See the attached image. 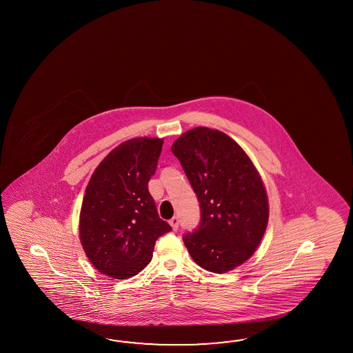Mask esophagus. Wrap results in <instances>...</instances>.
Listing matches in <instances>:
<instances>
[{
  "label": "esophagus",
  "instance_id": "1",
  "mask_svg": "<svg viewBox=\"0 0 353 353\" xmlns=\"http://www.w3.org/2000/svg\"><path fill=\"white\" fill-rule=\"evenodd\" d=\"M169 223L172 225V228H173L174 231H176L178 227H179V219H178V217H173L169 221Z\"/></svg>",
  "mask_w": 353,
  "mask_h": 353
}]
</instances>
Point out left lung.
<instances>
[{"mask_svg": "<svg viewBox=\"0 0 353 353\" xmlns=\"http://www.w3.org/2000/svg\"><path fill=\"white\" fill-rule=\"evenodd\" d=\"M172 151L201 204V225L183 237L189 255L210 272L239 268L254 255L269 222L261 175L239 143L213 128L189 130Z\"/></svg>", "mask_w": 353, "mask_h": 353, "instance_id": "8db88e82", "label": "left lung"}]
</instances>
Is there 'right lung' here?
<instances>
[{
  "label": "right lung",
  "instance_id": "obj_1",
  "mask_svg": "<svg viewBox=\"0 0 353 353\" xmlns=\"http://www.w3.org/2000/svg\"><path fill=\"white\" fill-rule=\"evenodd\" d=\"M164 139L120 143L90 176L79 214L85 256L101 274L131 278L150 263L155 242L172 227L159 217L149 193Z\"/></svg>",
  "mask_w": 353,
  "mask_h": 353
}]
</instances>
